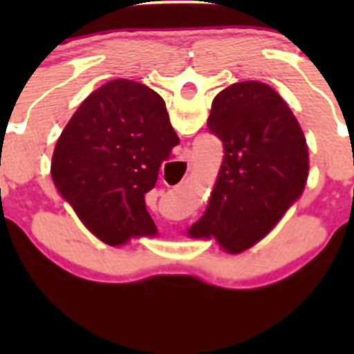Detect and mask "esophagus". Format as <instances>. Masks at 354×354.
<instances>
[{
  "mask_svg": "<svg viewBox=\"0 0 354 354\" xmlns=\"http://www.w3.org/2000/svg\"><path fill=\"white\" fill-rule=\"evenodd\" d=\"M185 160L188 161V163L191 161V156H189V151H188V149H186V151H185Z\"/></svg>",
  "mask_w": 354,
  "mask_h": 354,
  "instance_id": "34e87169",
  "label": "esophagus"
}]
</instances>
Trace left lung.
I'll use <instances>...</instances> for the list:
<instances>
[{"mask_svg":"<svg viewBox=\"0 0 354 354\" xmlns=\"http://www.w3.org/2000/svg\"><path fill=\"white\" fill-rule=\"evenodd\" d=\"M208 129L225 148L205 214L194 236L214 234L239 253L258 243L301 196L308 146L293 111L273 88L241 81L218 93Z\"/></svg>","mask_w":354,"mask_h":354,"instance_id":"1","label":"left lung"}]
</instances>
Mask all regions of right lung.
<instances>
[{"label": "right lung", "mask_w": 354, "mask_h": 354, "mask_svg": "<svg viewBox=\"0 0 354 354\" xmlns=\"http://www.w3.org/2000/svg\"><path fill=\"white\" fill-rule=\"evenodd\" d=\"M180 138L163 98L131 80L93 91L61 133L51 160L59 194L106 245L153 231L145 194Z\"/></svg>", "instance_id": "obj_1"}]
</instances>
